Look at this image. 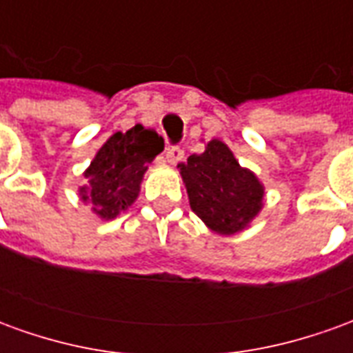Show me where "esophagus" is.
Returning <instances> with one entry per match:
<instances>
[{
    "mask_svg": "<svg viewBox=\"0 0 353 353\" xmlns=\"http://www.w3.org/2000/svg\"><path fill=\"white\" fill-rule=\"evenodd\" d=\"M183 149L177 145H172L166 149V161L170 162V164H176V162H179L181 159H183Z\"/></svg>",
    "mask_w": 353,
    "mask_h": 353,
    "instance_id": "34e87169",
    "label": "esophagus"
}]
</instances>
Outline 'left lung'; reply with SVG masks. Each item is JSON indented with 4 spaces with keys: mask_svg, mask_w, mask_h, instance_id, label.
Returning <instances> with one entry per match:
<instances>
[{
    "mask_svg": "<svg viewBox=\"0 0 353 353\" xmlns=\"http://www.w3.org/2000/svg\"><path fill=\"white\" fill-rule=\"evenodd\" d=\"M192 212L217 234L244 230L263 208L265 189L253 172L242 168L229 147L212 139L202 154L177 164Z\"/></svg>",
    "mask_w": 353,
    "mask_h": 353,
    "instance_id": "obj_1",
    "label": "left lung"
}]
</instances>
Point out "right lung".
Wrapping results in <instances>:
<instances>
[{"mask_svg":"<svg viewBox=\"0 0 353 353\" xmlns=\"http://www.w3.org/2000/svg\"><path fill=\"white\" fill-rule=\"evenodd\" d=\"M162 149V136L141 124L115 132L85 172L88 187H81V199L92 202V212L101 219H115L138 199L147 164Z\"/></svg>","mask_w":353,"mask_h":353,"instance_id":"right-lung-1","label":"right lung"}]
</instances>
